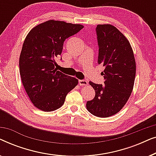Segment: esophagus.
<instances>
[{"mask_svg":"<svg viewBox=\"0 0 156 156\" xmlns=\"http://www.w3.org/2000/svg\"><path fill=\"white\" fill-rule=\"evenodd\" d=\"M79 84L80 86H87L88 84V82L86 80H79Z\"/></svg>","mask_w":156,"mask_h":156,"instance_id":"1","label":"esophagus"}]
</instances>
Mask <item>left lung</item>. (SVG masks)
<instances>
[{"label": "left lung", "mask_w": 156, "mask_h": 156, "mask_svg": "<svg viewBox=\"0 0 156 156\" xmlns=\"http://www.w3.org/2000/svg\"><path fill=\"white\" fill-rule=\"evenodd\" d=\"M96 31L98 63L104 67L101 74L105 86L89 82L95 97L87 102V108L94 116L105 118L120 112L129 100L135 81L136 61L129 40L116 27L98 25Z\"/></svg>", "instance_id": "8db88e82"}]
</instances>
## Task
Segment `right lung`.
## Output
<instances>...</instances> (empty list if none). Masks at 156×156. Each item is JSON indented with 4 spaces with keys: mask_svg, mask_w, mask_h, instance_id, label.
<instances>
[{
    "mask_svg": "<svg viewBox=\"0 0 156 156\" xmlns=\"http://www.w3.org/2000/svg\"><path fill=\"white\" fill-rule=\"evenodd\" d=\"M84 26L50 20L34 27L25 37L19 59L23 87L36 108L52 112L65 103L66 96L78 80L57 71L55 59L61 55L65 40Z\"/></svg>",
    "mask_w": 156,
    "mask_h": 156,
    "instance_id": "right-lung-1",
    "label": "right lung"
}]
</instances>
